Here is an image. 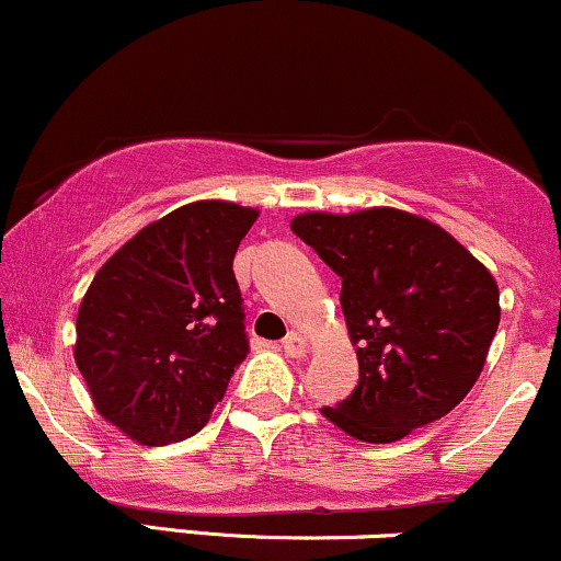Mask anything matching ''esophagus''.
Masks as SVG:
<instances>
[{"mask_svg": "<svg viewBox=\"0 0 561 561\" xmlns=\"http://www.w3.org/2000/svg\"><path fill=\"white\" fill-rule=\"evenodd\" d=\"M282 351H285L289 358H302L308 353V343H306V340H302V334L289 332L287 337L282 340Z\"/></svg>", "mask_w": 561, "mask_h": 561, "instance_id": "34e87169", "label": "esophagus"}]
</instances>
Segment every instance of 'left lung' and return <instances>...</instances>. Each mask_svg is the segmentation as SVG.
Segmentation results:
<instances>
[{
    "mask_svg": "<svg viewBox=\"0 0 561 561\" xmlns=\"http://www.w3.org/2000/svg\"><path fill=\"white\" fill-rule=\"evenodd\" d=\"M295 234L343 279L358 385L321 414L364 443L401 440L446 416L478 382L499 330V287L427 218L396 208L302 214Z\"/></svg>",
    "mask_w": 561,
    "mask_h": 561,
    "instance_id": "1",
    "label": "left lung"
}]
</instances>
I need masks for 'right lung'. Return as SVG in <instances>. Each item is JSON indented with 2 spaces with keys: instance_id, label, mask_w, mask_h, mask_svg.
Wrapping results in <instances>:
<instances>
[{
  "instance_id": "obj_1",
  "label": "right lung",
  "mask_w": 561,
  "mask_h": 561,
  "mask_svg": "<svg viewBox=\"0 0 561 561\" xmlns=\"http://www.w3.org/2000/svg\"><path fill=\"white\" fill-rule=\"evenodd\" d=\"M259 210L182 205L134 234L83 295L76 364L107 422L141 446L192 437L250 345L231 263Z\"/></svg>"
}]
</instances>
